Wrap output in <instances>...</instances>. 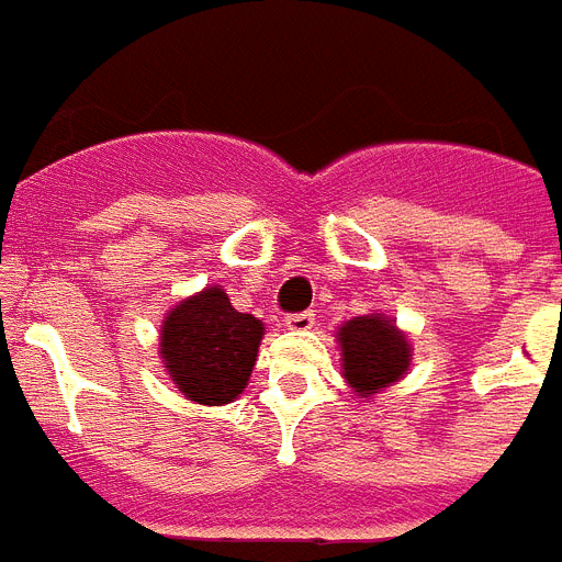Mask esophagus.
<instances>
[{"label":"esophagus","mask_w":562,"mask_h":562,"mask_svg":"<svg viewBox=\"0 0 562 562\" xmlns=\"http://www.w3.org/2000/svg\"><path fill=\"white\" fill-rule=\"evenodd\" d=\"M285 326H289L291 331H308V328L314 326V314L312 312L289 314V317H285Z\"/></svg>","instance_id":"34e87169"}]
</instances>
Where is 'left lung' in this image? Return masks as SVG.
<instances>
[{
    "instance_id": "1",
    "label": "left lung",
    "mask_w": 562,
    "mask_h": 562,
    "mask_svg": "<svg viewBox=\"0 0 562 562\" xmlns=\"http://www.w3.org/2000/svg\"><path fill=\"white\" fill-rule=\"evenodd\" d=\"M340 369L358 398H372L398 384L413 363V344L386 314H360L337 326Z\"/></svg>"
}]
</instances>
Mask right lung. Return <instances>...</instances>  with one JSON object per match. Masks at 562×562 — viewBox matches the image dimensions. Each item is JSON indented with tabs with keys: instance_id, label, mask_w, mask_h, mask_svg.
Listing matches in <instances>:
<instances>
[{
	"instance_id": "obj_1",
	"label": "right lung",
	"mask_w": 562,
	"mask_h": 562,
	"mask_svg": "<svg viewBox=\"0 0 562 562\" xmlns=\"http://www.w3.org/2000/svg\"><path fill=\"white\" fill-rule=\"evenodd\" d=\"M262 335V321L236 312L222 285H207L167 312L158 355L187 401L222 407L248 386Z\"/></svg>"
}]
</instances>
